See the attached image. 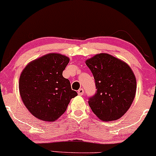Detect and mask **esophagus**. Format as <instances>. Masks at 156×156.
Returning a JSON list of instances; mask_svg holds the SVG:
<instances>
[{
	"mask_svg": "<svg viewBox=\"0 0 156 156\" xmlns=\"http://www.w3.org/2000/svg\"><path fill=\"white\" fill-rule=\"evenodd\" d=\"M77 93H78V94H79V95H80V96H83V94H84V90H83V88L79 89Z\"/></svg>",
	"mask_w": 156,
	"mask_h": 156,
	"instance_id": "1",
	"label": "esophagus"
}]
</instances>
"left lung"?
<instances>
[{"label": "left lung", "instance_id": "8db88e82", "mask_svg": "<svg viewBox=\"0 0 156 156\" xmlns=\"http://www.w3.org/2000/svg\"><path fill=\"white\" fill-rule=\"evenodd\" d=\"M95 80L96 94L88 104L99 119H119L127 111L136 92V80L126 62L106 53L85 61Z\"/></svg>", "mask_w": 156, "mask_h": 156}]
</instances>
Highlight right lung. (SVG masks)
I'll return each mask as SVG.
<instances>
[{
    "instance_id": "add662e5",
    "label": "right lung",
    "mask_w": 156,
    "mask_h": 156,
    "mask_svg": "<svg viewBox=\"0 0 156 156\" xmlns=\"http://www.w3.org/2000/svg\"><path fill=\"white\" fill-rule=\"evenodd\" d=\"M69 62L66 56L50 53L29 62L19 80L22 101L33 116L45 122H55L67 109L77 93L62 76Z\"/></svg>"
}]
</instances>
